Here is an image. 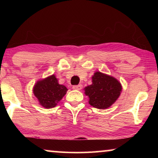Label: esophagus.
<instances>
[{"mask_svg":"<svg viewBox=\"0 0 158 158\" xmlns=\"http://www.w3.org/2000/svg\"><path fill=\"white\" fill-rule=\"evenodd\" d=\"M82 89V85L79 84V85H74L73 87V90H81Z\"/></svg>","mask_w":158,"mask_h":158,"instance_id":"obj_1","label":"esophagus"}]
</instances>
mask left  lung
I'll return each mask as SVG.
<instances>
[{"mask_svg":"<svg viewBox=\"0 0 158 158\" xmlns=\"http://www.w3.org/2000/svg\"><path fill=\"white\" fill-rule=\"evenodd\" d=\"M84 93L89 96V103L93 107L106 109L119 98L122 85L114 77L95 72L92 76V84L84 88Z\"/></svg>","mask_w":158,"mask_h":158,"instance_id":"obj_1","label":"left lung"}]
</instances>
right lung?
Returning a JSON list of instances; mask_svg holds the SVG:
<instances>
[{
  "instance_id": "right-lung-1",
  "label": "right lung",
  "mask_w": 158,
  "mask_h": 158,
  "mask_svg": "<svg viewBox=\"0 0 158 158\" xmlns=\"http://www.w3.org/2000/svg\"><path fill=\"white\" fill-rule=\"evenodd\" d=\"M66 86L59 84L54 74L37 81L33 88V94L39 105L45 109H52L57 105L67 93Z\"/></svg>"
}]
</instances>
